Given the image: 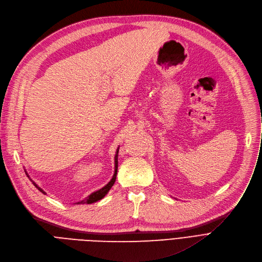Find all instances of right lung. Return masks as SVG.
<instances>
[{
    "instance_id": "1",
    "label": "right lung",
    "mask_w": 262,
    "mask_h": 262,
    "mask_svg": "<svg viewBox=\"0 0 262 262\" xmlns=\"http://www.w3.org/2000/svg\"><path fill=\"white\" fill-rule=\"evenodd\" d=\"M118 149H119V147L117 148V150H116V153H115V157H114V174H113V177H112V179L110 180V182L106 184L105 186H103L102 188H100V189H98V190H96V191H94V192H92L91 194H89L85 199H83V200H81V201H79V202H77V203H75V204H92V203H95V202H97V201H99V200H101L102 198H104V195L109 192V190L112 188V186L114 185V183H115V180H116V174H117V167H118ZM25 173H26V176L29 178V176H28V173H27V171L25 170ZM29 180L33 182V184L34 185L36 186V188H38V190H40L42 193H44V194H46V192L42 189V188H40L37 184L29 178Z\"/></svg>"
}]
</instances>
